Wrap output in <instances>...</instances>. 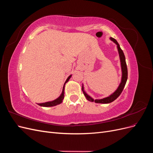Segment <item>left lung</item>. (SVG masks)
Listing matches in <instances>:
<instances>
[{
    "mask_svg": "<svg viewBox=\"0 0 153 153\" xmlns=\"http://www.w3.org/2000/svg\"><path fill=\"white\" fill-rule=\"evenodd\" d=\"M111 41H112L114 43L116 44L117 45V50L119 52V58H120V62H121V71H122V77H121V81L119 87H117V89H116L114 92H113L112 94H111L110 96L108 97H106L105 98L103 99H98V100H94L91 97L88 95L86 92L84 91V85L82 84V89L83 91V93H84V96H85V98L87 100H89V101H92V102H95L97 103H110L111 102H112L115 100H116L118 97L120 96V94H121V92L124 89V87L126 85V83L128 79V69H127V66H126V59H125L124 54L123 53V51L121 50V47H120V45L117 43V41L115 40L113 38H110Z\"/></svg>",
    "mask_w": 153,
    "mask_h": 153,
    "instance_id": "8db88e82",
    "label": "left lung"
}]
</instances>
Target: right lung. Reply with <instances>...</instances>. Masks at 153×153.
<instances>
[{"mask_svg":"<svg viewBox=\"0 0 153 153\" xmlns=\"http://www.w3.org/2000/svg\"><path fill=\"white\" fill-rule=\"evenodd\" d=\"M71 77V75L68 76V78H67V80H66L65 83H64L62 93H61V95H60L59 98H57V99H55V100H54L52 101H48V102L42 103H38V105H39V106H45V107H48V106H56L57 105L61 104L62 102V100L64 98V87H65V84L69 81V80L70 79Z\"/></svg>","mask_w":153,"mask_h":153,"instance_id":"right-lung-1","label":"right lung"}]
</instances>
